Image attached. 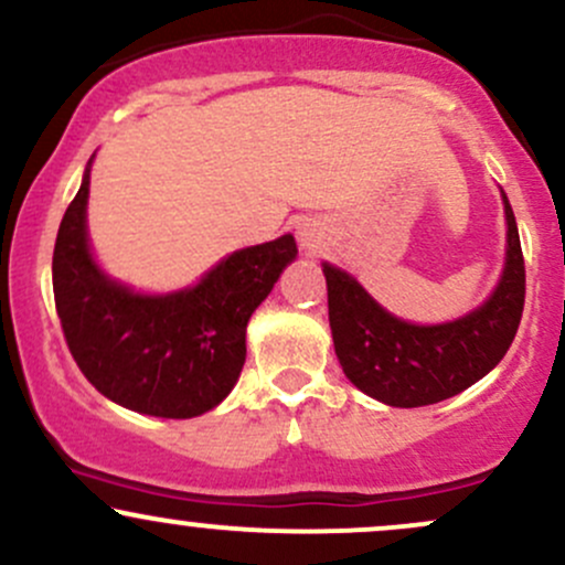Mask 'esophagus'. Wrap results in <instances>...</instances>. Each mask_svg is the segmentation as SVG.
<instances>
[{
    "instance_id": "1",
    "label": "esophagus",
    "mask_w": 565,
    "mask_h": 565,
    "mask_svg": "<svg viewBox=\"0 0 565 565\" xmlns=\"http://www.w3.org/2000/svg\"><path fill=\"white\" fill-rule=\"evenodd\" d=\"M297 238H300L302 249L311 254L324 246V233H321V227L316 225V222H302V225L297 227Z\"/></svg>"
}]
</instances>
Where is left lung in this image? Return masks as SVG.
Segmentation results:
<instances>
[{"label":"left lung","instance_id":"left-lung-1","mask_svg":"<svg viewBox=\"0 0 565 565\" xmlns=\"http://www.w3.org/2000/svg\"><path fill=\"white\" fill-rule=\"evenodd\" d=\"M507 254L499 284L475 311L443 324H413L381 306L349 270L321 263L330 330L343 373L359 392L392 407H424L461 394L510 351L525 300L518 222L501 190Z\"/></svg>","mask_w":565,"mask_h":565}]
</instances>
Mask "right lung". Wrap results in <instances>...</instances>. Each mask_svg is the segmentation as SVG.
<instances>
[{"label": "right lung", "instance_id": "add662e5", "mask_svg": "<svg viewBox=\"0 0 565 565\" xmlns=\"http://www.w3.org/2000/svg\"><path fill=\"white\" fill-rule=\"evenodd\" d=\"M61 220L53 252L55 311L93 386L154 418H195L220 405L246 362V324L295 263V235L222 257L195 284L136 292L98 265L88 238L90 166Z\"/></svg>", "mask_w": 565, "mask_h": 565}]
</instances>
